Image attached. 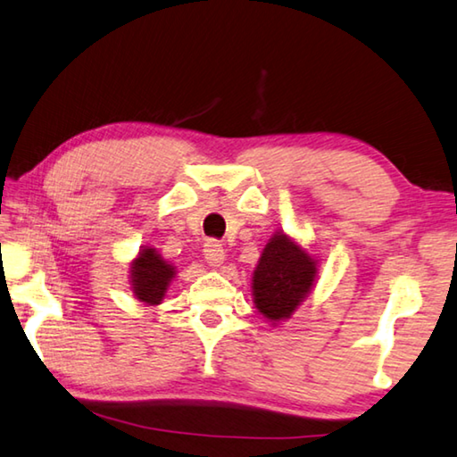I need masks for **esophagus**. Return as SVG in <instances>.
<instances>
[{"label":"esophagus","instance_id":"34e87169","mask_svg":"<svg viewBox=\"0 0 457 457\" xmlns=\"http://www.w3.org/2000/svg\"><path fill=\"white\" fill-rule=\"evenodd\" d=\"M203 252H205V260L209 266L220 268L223 262H226V250H223V245L220 242H215V240L207 242L205 250Z\"/></svg>","mask_w":457,"mask_h":457}]
</instances>
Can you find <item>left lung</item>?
I'll return each mask as SVG.
<instances>
[{
	"instance_id": "left-lung-1",
	"label": "left lung",
	"mask_w": 457,
	"mask_h": 457,
	"mask_svg": "<svg viewBox=\"0 0 457 457\" xmlns=\"http://www.w3.org/2000/svg\"><path fill=\"white\" fill-rule=\"evenodd\" d=\"M320 258L287 231L277 229L252 272V299L270 325L291 320L317 285Z\"/></svg>"
}]
</instances>
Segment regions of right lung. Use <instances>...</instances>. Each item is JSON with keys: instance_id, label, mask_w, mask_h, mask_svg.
Here are the masks:
<instances>
[{"instance_id": "add662e5", "label": "right lung", "mask_w": 457, "mask_h": 457, "mask_svg": "<svg viewBox=\"0 0 457 457\" xmlns=\"http://www.w3.org/2000/svg\"><path fill=\"white\" fill-rule=\"evenodd\" d=\"M129 291L144 305H161L170 282L177 277V266L164 260L152 245H142L129 262Z\"/></svg>"}]
</instances>
